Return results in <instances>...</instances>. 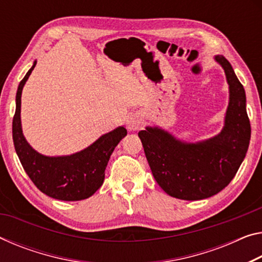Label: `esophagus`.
<instances>
[{
  "label": "esophagus",
  "mask_w": 262,
  "mask_h": 262,
  "mask_svg": "<svg viewBox=\"0 0 262 262\" xmlns=\"http://www.w3.org/2000/svg\"><path fill=\"white\" fill-rule=\"evenodd\" d=\"M141 126H142V120H141L139 116L133 115L128 119L127 127L129 130H138Z\"/></svg>",
  "instance_id": "esophagus-1"
}]
</instances>
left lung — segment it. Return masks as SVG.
<instances>
[{
	"label": "left lung",
	"mask_w": 262,
	"mask_h": 262,
	"mask_svg": "<svg viewBox=\"0 0 262 262\" xmlns=\"http://www.w3.org/2000/svg\"><path fill=\"white\" fill-rule=\"evenodd\" d=\"M215 60L223 66L230 85V103L221 134L194 144L177 141L159 128L139 132L155 181L169 196L184 201L209 198L226 188L250 144L244 87L225 57L217 56Z\"/></svg>",
	"instance_id": "8db88e82"
}]
</instances>
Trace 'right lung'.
<instances>
[{
	"instance_id": "add662e5",
	"label": "right lung",
	"mask_w": 262,
	"mask_h": 262,
	"mask_svg": "<svg viewBox=\"0 0 262 262\" xmlns=\"http://www.w3.org/2000/svg\"><path fill=\"white\" fill-rule=\"evenodd\" d=\"M36 61L20 80L16 94V111L12 119V140L18 159L37 188L47 196L59 201H81L92 196L103 183L105 169L114 148L127 135L119 127L84 150L70 156L48 157L35 151L26 141L20 127V95Z\"/></svg>"
}]
</instances>
